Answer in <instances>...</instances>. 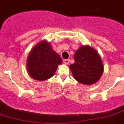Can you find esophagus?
<instances>
[{"mask_svg": "<svg viewBox=\"0 0 124 124\" xmlns=\"http://www.w3.org/2000/svg\"><path fill=\"white\" fill-rule=\"evenodd\" d=\"M70 63V60H63V63L64 64H68Z\"/></svg>", "mask_w": 124, "mask_h": 124, "instance_id": "obj_1", "label": "esophagus"}]
</instances>
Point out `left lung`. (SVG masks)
<instances>
[{
  "label": "left lung",
  "instance_id": "1",
  "mask_svg": "<svg viewBox=\"0 0 124 124\" xmlns=\"http://www.w3.org/2000/svg\"><path fill=\"white\" fill-rule=\"evenodd\" d=\"M75 63L70 69L75 80L83 85H90L100 80L103 64L97 51L89 45L81 46L74 55Z\"/></svg>",
  "mask_w": 124,
  "mask_h": 124
}]
</instances>
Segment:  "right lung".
<instances>
[{
  "instance_id": "obj_1",
  "label": "right lung",
  "mask_w": 124,
  "mask_h": 124,
  "mask_svg": "<svg viewBox=\"0 0 124 124\" xmlns=\"http://www.w3.org/2000/svg\"><path fill=\"white\" fill-rule=\"evenodd\" d=\"M62 63L60 56L53 49L49 42L43 40L31 50L26 62L29 76L38 81L51 78L59 64Z\"/></svg>"
}]
</instances>
